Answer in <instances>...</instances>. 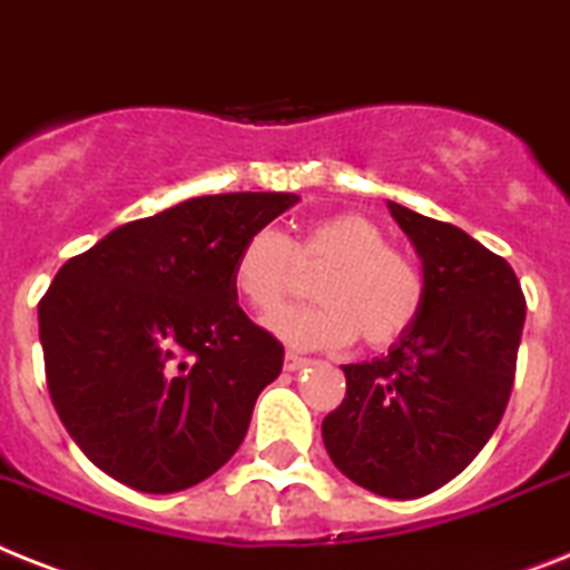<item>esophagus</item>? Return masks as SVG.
<instances>
[{
  "label": "esophagus",
  "instance_id": "34e87169",
  "mask_svg": "<svg viewBox=\"0 0 570 570\" xmlns=\"http://www.w3.org/2000/svg\"><path fill=\"white\" fill-rule=\"evenodd\" d=\"M304 365H307V358L298 356V353H293V351H286V356H284L286 371H298V367H304Z\"/></svg>",
  "mask_w": 570,
  "mask_h": 570
}]
</instances>
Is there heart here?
I'll return each mask as SVG.
<instances>
[{"instance_id":"b5f03b06","label":"heart","mask_w":570,"mask_h":570,"mask_svg":"<svg viewBox=\"0 0 570 570\" xmlns=\"http://www.w3.org/2000/svg\"><path fill=\"white\" fill-rule=\"evenodd\" d=\"M301 269L322 272L315 295L322 304L289 309L277 318V336L298 347H344L362 336L365 347L385 351L409 336L429 298L417 257L394 248L374 219L356 212L330 214L286 240L261 228L240 246L232 284L261 322H269L301 289Z\"/></svg>"}]
</instances>
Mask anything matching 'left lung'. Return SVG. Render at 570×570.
Masks as SVG:
<instances>
[{"label": "left lung", "mask_w": 570, "mask_h": 570, "mask_svg": "<svg viewBox=\"0 0 570 570\" xmlns=\"http://www.w3.org/2000/svg\"><path fill=\"white\" fill-rule=\"evenodd\" d=\"M389 208L423 257L429 298L389 356L342 365L347 394L322 438L353 484L420 499L461 475L504 417L528 301L513 266L466 232Z\"/></svg>", "instance_id": "8db88e82"}]
</instances>
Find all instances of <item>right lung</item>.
Here are the masks:
<instances>
[{"mask_svg": "<svg viewBox=\"0 0 570 570\" xmlns=\"http://www.w3.org/2000/svg\"><path fill=\"white\" fill-rule=\"evenodd\" d=\"M295 194L194 196L109 232L40 298L51 403L83 455L138 492L199 484L240 449L284 344L232 284Z\"/></svg>", "mask_w": 570, "mask_h": 570, "instance_id": "right-lung-1", "label": "right lung"}]
</instances>
